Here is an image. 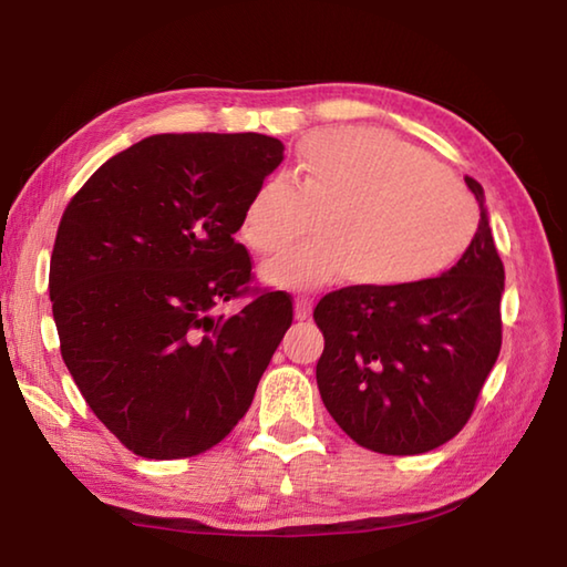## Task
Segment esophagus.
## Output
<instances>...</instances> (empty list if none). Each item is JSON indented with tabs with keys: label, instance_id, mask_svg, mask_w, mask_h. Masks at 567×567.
Masks as SVG:
<instances>
[{
	"label": "esophagus",
	"instance_id": "esophagus-1",
	"mask_svg": "<svg viewBox=\"0 0 567 567\" xmlns=\"http://www.w3.org/2000/svg\"><path fill=\"white\" fill-rule=\"evenodd\" d=\"M309 317H311V297H307V295L297 297L295 299V319L297 321H305Z\"/></svg>",
	"mask_w": 567,
	"mask_h": 567
}]
</instances>
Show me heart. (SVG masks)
<instances>
[{
    "label": "heart",
    "mask_w": 567,
    "mask_h": 567,
    "mask_svg": "<svg viewBox=\"0 0 567 567\" xmlns=\"http://www.w3.org/2000/svg\"><path fill=\"white\" fill-rule=\"evenodd\" d=\"M317 240L270 260L280 287H319L343 275L370 290L429 282L463 258L477 231V204L449 167L375 128H331L302 141L290 183L252 192L238 236L275 256L309 231Z\"/></svg>",
    "instance_id": "heart-1"
}]
</instances>
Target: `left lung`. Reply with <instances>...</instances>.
Segmentation results:
<instances>
[{
    "mask_svg": "<svg viewBox=\"0 0 567 567\" xmlns=\"http://www.w3.org/2000/svg\"><path fill=\"white\" fill-rule=\"evenodd\" d=\"M480 207L485 192L465 175ZM504 265L485 209L451 270L400 290L341 287L319 299L317 384L368 451L419 455L457 436L502 348Z\"/></svg>",
    "mask_w": 567,
    "mask_h": 567,
    "instance_id": "left-lung-1",
    "label": "left lung"
}]
</instances>
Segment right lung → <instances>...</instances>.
<instances>
[{
    "instance_id": "1",
    "label": "right lung",
    "mask_w": 567,
    "mask_h": 567,
    "mask_svg": "<svg viewBox=\"0 0 567 567\" xmlns=\"http://www.w3.org/2000/svg\"><path fill=\"white\" fill-rule=\"evenodd\" d=\"M285 146L262 134H161L106 161L60 219L51 256L60 353L128 451L192 457L224 441L292 323L252 285L240 214ZM246 298L226 318V301Z\"/></svg>"
}]
</instances>
